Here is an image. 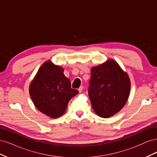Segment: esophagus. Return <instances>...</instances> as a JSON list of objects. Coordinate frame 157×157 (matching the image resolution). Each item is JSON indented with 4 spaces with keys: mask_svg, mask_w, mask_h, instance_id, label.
<instances>
[{
    "mask_svg": "<svg viewBox=\"0 0 157 157\" xmlns=\"http://www.w3.org/2000/svg\"><path fill=\"white\" fill-rule=\"evenodd\" d=\"M82 90H83V86H80V88H78V92H79L80 93L82 92Z\"/></svg>",
    "mask_w": 157,
    "mask_h": 157,
    "instance_id": "1",
    "label": "esophagus"
}]
</instances>
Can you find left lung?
I'll return each mask as SVG.
<instances>
[{
  "label": "left lung",
  "mask_w": 157,
  "mask_h": 157,
  "mask_svg": "<svg viewBox=\"0 0 157 157\" xmlns=\"http://www.w3.org/2000/svg\"><path fill=\"white\" fill-rule=\"evenodd\" d=\"M88 96L98 115L111 117L124 106L130 91L126 73L113 59L91 69Z\"/></svg>",
  "instance_id": "left-lung-1"
}]
</instances>
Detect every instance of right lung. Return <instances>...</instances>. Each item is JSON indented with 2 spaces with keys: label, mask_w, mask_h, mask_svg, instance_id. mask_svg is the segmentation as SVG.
<instances>
[{
  "label": "right lung",
  "mask_w": 157,
  "mask_h": 157,
  "mask_svg": "<svg viewBox=\"0 0 157 157\" xmlns=\"http://www.w3.org/2000/svg\"><path fill=\"white\" fill-rule=\"evenodd\" d=\"M78 93L71 88L63 69L50 61L42 65L29 86L31 98L38 110L54 118L63 115L70 99Z\"/></svg>",
  "instance_id": "add662e5"
}]
</instances>
